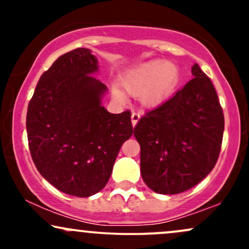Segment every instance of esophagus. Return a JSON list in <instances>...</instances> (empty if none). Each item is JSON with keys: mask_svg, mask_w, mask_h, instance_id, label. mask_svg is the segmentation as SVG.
<instances>
[{"mask_svg": "<svg viewBox=\"0 0 249 249\" xmlns=\"http://www.w3.org/2000/svg\"><path fill=\"white\" fill-rule=\"evenodd\" d=\"M139 119H141V112H138V111H133L132 115H131V121H132L133 126H136L137 123L139 122Z\"/></svg>", "mask_w": 249, "mask_h": 249, "instance_id": "esophagus-1", "label": "esophagus"}]
</instances>
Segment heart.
Wrapping results in <instances>:
<instances>
[{"label": "heart", "mask_w": 249, "mask_h": 249, "mask_svg": "<svg viewBox=\"0 0 249 249\" xmlns=\"http://www.w3.org/2000/svg\"><path fill=\"white\" fill-rule=\"evenodd\" d=\"M178 71L172 63L153 61L147 62L131 70L123 78V87L131 95H141L145 105L158 104L168 95L177 79ZM113 96L123 102L124 93L115 89Z\"/></svg>", "instance_id": "b5f03b06"}]
</instances>
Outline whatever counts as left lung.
Instances as JSON below:
<instances>
[{
  "mask_svg": "<svg viewBox=\"0 0 249 249\" xmlns=\"http://www.w3.org/2000/svg\"><path fill=\"white\" fill-rule=\"evenodd\" d=\"M193 78L134 127L141 172L151 190L178 194L199 184L218 161L225 118L211 79L198 64Z\"/></svg>",
  "mask_w": 249,
  "mask_h": 249,
  "instance_id": "obj_1",
  "label": "left lung"
}]
</instances>
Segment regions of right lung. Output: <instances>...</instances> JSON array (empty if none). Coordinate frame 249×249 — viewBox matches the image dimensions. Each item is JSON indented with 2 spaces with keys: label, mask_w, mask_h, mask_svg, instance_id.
Returning a JSON list of instances; mask_svg holds the SVG:
<instances>
[{
  "label": "right lung",
  "mask_w": 249,
  "mask_h": 249,
  "mask_svg": "<svg viewBox=\"0 0 249 249\" xmlns=\"http://www.w3.org/2000/svg\"><path fill=\"white\" fill-rule=\"evenodd\" d=\"M90 49L77 48L41 76L28 105L27 133L34 164L53 186L70 196L103 190L123 142L133 133L131 112L102 107L107 87Z\"/></svg>",
  "instance_id": "right-lung-1"
}]
</instances>
